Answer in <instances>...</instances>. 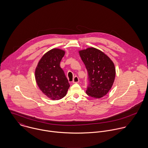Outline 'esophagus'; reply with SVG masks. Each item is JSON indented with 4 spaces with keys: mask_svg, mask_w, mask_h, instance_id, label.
Here are the masks:
<instances>
[{
    "mask_svg": "<svg viewBox=\"0 0 148 148\" xmlns=\"http://www.w3.org/2000/svg\"><path fill=\"white\" fill-rule=\"evenodd\" d=\"M73 83H79V79L77 76H75L73 79Z\"/></svg>",
    "mask_w": 148,
    "mask_h": 148,
    "instance_id": "esophagus-1",
    "label": "esophagus"
}]
</instances>
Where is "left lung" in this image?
I'll return each instance as SVG.
<instances>
[{
    "mask_svg": "<svg viewBox=\"0 0 148 148\" xmlns=\"http://www.w3.org/2000/svg\"><path fill=\"white\" fill-rule=\"evenodd\" d=\"M88 74L86 94L100 99L106 95L114 81L116 69L110 58L101 51L88 48L79 51Z\"/></svg>",
    "mask_w": 148,
    "mask_h": 148,
    "instance_id": "8db88e82",
    "label": "left lung"
}]
</instances>
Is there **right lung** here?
I'll use <instances>...</instances> for the list:
<instances>
[{"label": "right lung", "mask_w": 148, "mask_h": 148, "mask_svg": "<svg viewBox=\"0 0 148 148\" xmlns=\"http://www.w3.org/2000/svg\"><path fill=\"white\" fill-rule=\"evenodd\" d=\"M64 54L65 52L60 49L49 51L40 60L35 70V79L39 88L53 100L63 98L70 86L60 66Z\"/></svg>", "instance_id": "obj_1"}]
</instances>
